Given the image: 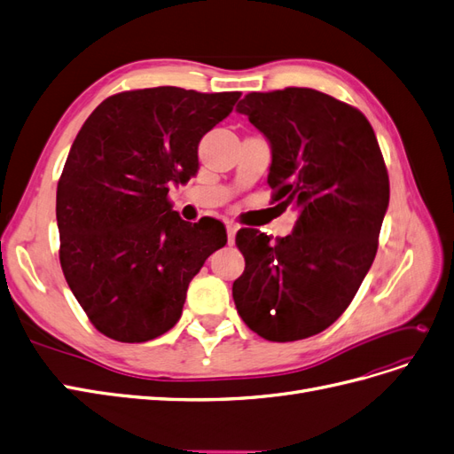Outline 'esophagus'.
I'll use <instances>...</instances> for the list:
<instances>
[{
	"mask_svg": "<svg viewBox=\"0 0 454 454\" xmlns=\"http://www.w3.org/2000/svg\"><path fill=\"white\" fill-rule=\"evenodd\" d=\"M227 239H229V244H235V237H237V231H239V225L229 222L227 225Z\"/></svg>",
	"mask_w": 454,
	"mask_h": 454,
	"instance_id": "1",
	"label": "esophagus"
}]
</instances>
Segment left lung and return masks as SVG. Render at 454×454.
Returning a JSON list of instances; mask_svg holds the SVG:
<instances>
[{
	"instance_id": "left-lung-1",
	"label": "left lung",
	"mask_w": 454,
	"mask_h": 454,
	"mask_svg": "<svg viewBox=\"0 0 454 454\" xmlns=\"http://www.w3.org/2000/svg\"><path fill=\"white\" fill-rule=\"evenodd\" d=\"M237 112L267 136L274 202L299 217L277 239L240 229L246 259L232 299L244 324L274 342L324 332L347 310L373 263L390 182L365 115L314 89L248 92Z\"/></svg>"
}]
</instances>
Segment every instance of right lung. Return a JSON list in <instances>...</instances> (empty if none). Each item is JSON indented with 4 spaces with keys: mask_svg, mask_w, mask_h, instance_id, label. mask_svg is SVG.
I'll return each instance as SVG.
<instances>
[{
    "mask_svg": "<svg viewBox=\"0 0 454 454\" xmlns=\"http://www.w3.org/2000/svg\"><path fill=\"white\" fill-rule=\"evenodd\" d=\"M240 92L180 87L109 96L83 122L57 187L60 265L90 324L145 342L180 320L189 282L227 242L212 217L172 210L170 184L199 168V142Z\"/></svg>",
    "mask_w": 454,
    "mask_h": 454,
    "instance_id": "1",
    "label": "right lung"
}]
</instances>
